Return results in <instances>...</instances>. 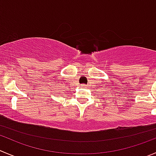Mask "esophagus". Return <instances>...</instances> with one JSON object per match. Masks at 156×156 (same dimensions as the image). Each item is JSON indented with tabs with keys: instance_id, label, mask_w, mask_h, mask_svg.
<instances>
[{
	"instance_id": "obj_1",
	"label": "esophagus",
	"mask_w": 156,
	"mask_h": 156,
	"mask_svg": "<svg viewBox=\"0 0 156 156\" xmlns=\"http://www.w3.org/2000/svg\"><path fill=\"white\" fill-rule=\"evenodd\" d=\"M81 87H82L83 88V87H87V86H86L85 84H83V85H82V86H81Z\"/></svg>"
}]
</instances>
